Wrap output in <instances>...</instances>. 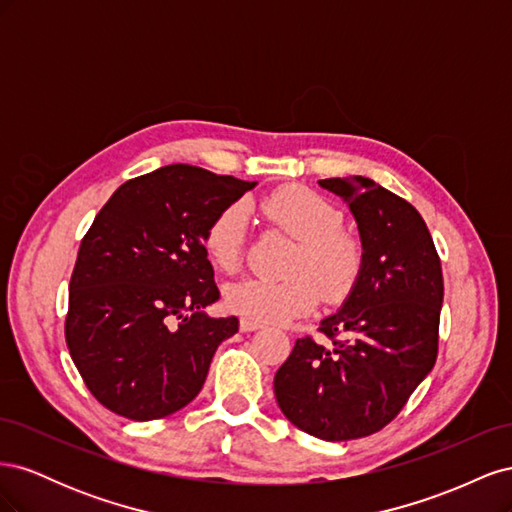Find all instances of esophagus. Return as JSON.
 I'll list each match as a JSON object with an SVG mask.
<instances>
[{"instance_id":"obj_1","label":"esophagus","mask_w":512,"mask_h":512,"mask_svg":"<svg viewBox=\"0 0 512 512\" xmlns=\"http://www.w3.org/2000/svg\"><path fill=\"white\" fill-rule=\"evenodd\" d=\"M239 327H241V331L243 333H247V331H256V329H260L262 324L260 322H254V320H247V318H241V322H239Z\"/></svg>"}]
</instances>
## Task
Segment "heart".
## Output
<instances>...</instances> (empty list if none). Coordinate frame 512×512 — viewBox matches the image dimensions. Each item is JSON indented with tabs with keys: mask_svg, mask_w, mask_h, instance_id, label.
Returning <instances> with one entry per match:
<instances>
[{
	"mask_svg": "<svg viewBox=\"0 0 512 512\" xmlns=\"http://www.w3.org/2000/svg\"><path fill=\"white\" fill-rule=\"evenodd\" d=\"M265 218L297 239L286 280H243L226 290L232 312L265 324H280L312 312L320 301H342L359 282L365 267V243L354 230L344 228V215L331 200L288 185L260 203ZM247 235L243 203L224 207L205 232V250L220 271H237Z\"/></svg>",
	"mask_w": 512,
	"mask_h": 512,
	"instance_id": "1",
	"label": "heart"
}]
</instances>
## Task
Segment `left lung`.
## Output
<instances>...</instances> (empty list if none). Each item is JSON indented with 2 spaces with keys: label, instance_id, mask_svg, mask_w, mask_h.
<instances>
[{
  "label": "left lung",
  "instance_id": "left-lung-1",
  "mask_svg": "<svg viewBox=\"0 0 512 512\" xmlns=\"http://www.w3.org/2000/svg\"><path fill=\"white\" fill-rule=\"evenodd\" d=\"M342 196L365 243V267L342 309L301 337L277 369V406L329 442L389 425L436 365L444 280L429 228L408 200L367 177L322 179Z\"/></svg>",
  "mask_w": 512,
  "mask_h": 512
}]
</instances>
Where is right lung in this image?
Listing matches in <instances>:
<instances>
[{
  "mask_svg": "<svg viewBox=\"0 0 512 512\" xmlns=\"http://www.w3.org/2000/svg\"><path fill=\"white\" fill-rule=\"evenodd\" d=\"M256 181L170 164L115 190L81 241L70 277L66 344L104 408L156 421L200 393L239 320L209 318L220 299L205 232Z\"/></svg>",
  "mask_w": 512,
  "mask_h": 512,
  "instance_id": "1",
  "label": "right lung"
}]
</instances>
